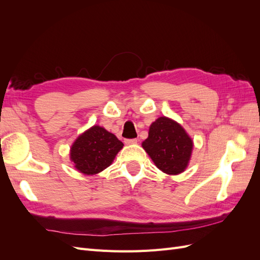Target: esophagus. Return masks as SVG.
<instances>
[{"instance_id": "1", "label": "esophagus", "mask_w": 260, "mask_h": 260, "mask_svg": "<svg viewBox=\"0 0 260 260\" xmlns=\"http://www.w3.org/2000/svg\"><path fill=\"white\" fill-rule=\"evenodd\" d=\"M138 139H125L124 140V143L125 144H136L138 143Z\"/></svg>"}]
</instances>
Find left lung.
Wrapping results in <instances>:
<instances>
[{
  "instance_id": "1",
  "label": "left lung",
  "mask_w": 260,
  "mask_h": 260,
  "mask_svg": "<svg viewBox=\"0 0 260 260\" xmlns=\"http://www.w3.org/2000/svg\"><path fill=\"white\" fill-rule=\"evenodd\" d=\"M142 146L157 168L165 174L178 175L187 166L193 142L179 123L160 117L151 124Z\"/></svg>"
}]
</instances>
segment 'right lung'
Segmentation results:
<instances>
[{
	"label": "right lung",
	"mask_w": 260,
	"mask_h": 260,
	"mask_svg": "<svg viewBox=\"0 0 260 260\" xmlns=\"http://www.w3.org/2000/svg\"><path fill=\"white\" fill-rule=\"evenodd\" d=\"M123 143L113 133L94 125L76 140L70 149L75 167L84 175H95L111 165Z\"/></svg>",
	"instance_id": "add662e5"
}]
</instances>
